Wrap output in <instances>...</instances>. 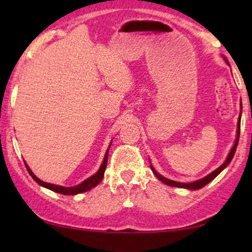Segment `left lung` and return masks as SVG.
Instances as JSON below:
<instances>
[{
    "instance_id": "1",
    "label": "left lung",
    "mask_w": 252,
    "mask_h": 252,
    "mask_svg": "<svg viewBox=\"0 0 252 252\" xmlns=\"http://www.w3.org/2000/svg\"><path fill=\"white\" fill-rule=\"evenodd\" d=\"M223 60H225V62L227 64L228 63V61L226 60L225 57H223ZM242 109V108H241ZM240 125H241V113H240V117H239V122H237V130H236V139H235V142H234V146L232 147V149H230L228 156H227L226 160L223 161V163L220 165V166L217 168V170H215L213 172H211V173L206 175V177L199 179V180H196V181H192V182H189V184H184V182H178V181H173V180H170V179L165 178L163 177V175L158 173V172L155 170V167L153 166V165L150 164V168L151 171L154 172V174L156 175V177L159 179V180L163 182V184L167 185V186H172V187H178V188H185V189H189V190H197V189H201L204 187V186H206L209 184V182H211L213 179H215L217 175L220 174V172L225 170V168L228 166L230 161H232L234 155H235V151H236V147H237V143H239V139H240ZM149 163H151L150 159H149Z\"/></svg>"
}]
</instances>
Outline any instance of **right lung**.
<instances>
[{
	"instance_id": "add662e5",
	"label": "right lung",
	"mask_w": 252,
	"mask_h": 252,
	"mask_svg": "<svg viewBox=\"0 0 252 252\" xmlns=\"http://www.w3.org/2000/svg\"><path fill=\"white\" fill-rule=\"evenodd\" d=\"M111 143H112V140H111V142H110V144H109L108 150H106V153L104 155V159H103L102 165H101V167L98 168V171L96 172L94 175H92V177H89L88 179H86L85 181H82L81 184H79L78 186H74V187H63V186H58V185H54V184H48V182H44L42 180H40V179L37 178L36 175L34 174L32 171H31V168L29 167V165L26 164L25 160H24V163H25V166L27 168V171H29V173H30L31 177L33 178V180L35 181V182H37V184H39L40 186H42V187L50 189V190H53L55 192H58V194H62V195H77V194H81V192L91 190L92 188L96 187V186H97L99 182L102 181L103 177H104V172H105V168H106V164H108V155H109L110 147H111Z\"/></svg>"
}]
</instances>
